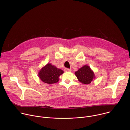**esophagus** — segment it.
<instances>
[{
  "instance_id": "esophagus-1",
  "label": "esophagus",
  "mask_w": 130,
  "mask_h": 130,
  "mask_svg": "<svg viewBox=\"0 0 130 130\" xmlns=\"http://www.w3.org/2000/svg\"><path fill=\"white\" fill-rule=\"evenodd\" d=\"M65 71L66 72H70L71 71V70L70 69H68V68H65Z\"/></svg>"
}]
</instances>
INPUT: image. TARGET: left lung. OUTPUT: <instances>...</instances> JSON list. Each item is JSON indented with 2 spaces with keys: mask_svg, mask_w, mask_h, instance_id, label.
I'll return each instance as SVG.
<instances>
[{
  "mask_svg": "<svg viewBox=\"0 0 130 130\" xmlns=\"http://www.w3.org/2000/svg\"><path fill=\"white\" fill-rule=\"evenodd\" d=\"M75 73L78 81L82 84H89L95 79L94 72L87 65L80 68Z\"/></svg>",
  "mask_w": 130,
  "mask_h": 130,
  "instance_id": "left-lung-1",
  "label": "left lung"
}]
</instances>
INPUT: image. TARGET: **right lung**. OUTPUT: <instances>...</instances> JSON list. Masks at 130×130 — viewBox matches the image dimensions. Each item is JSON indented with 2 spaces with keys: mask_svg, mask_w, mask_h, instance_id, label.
Returning a JSON list of instances; mask_svg holds the SVG:
<instances>
[{
  "mask_svg": "<svg viewBox=\"0 0 130 130\" xmlns=\"http://www.w3.org/2000/svg\"><path fill=\"white\" fill-rule=\"evenodd\" d=\"M64 71L58 68L51 63H48L42 67L38 72L40 79L45 83L51 84L59 81V77Z\"/></svg>",
  "mask_w": 130,
  "mask_h": 130,
  "instance_id": "1",
  "label": "right lung"
}]
</instances>
